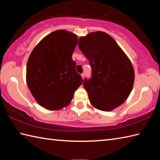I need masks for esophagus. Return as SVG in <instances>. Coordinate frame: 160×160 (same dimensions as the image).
I'll list each match as a JSON object with an SVG mask.
<instances>
[{"label": "esophagus", "instance_id": "esophagus-1", "mask_svg": "<svg viewBox=\"0 0 160 160\" xmlns=\"http://www.w3.org/2000/svg\"><path fill=\"white\" fill-rule=\"evenodd\" d=\"M81 77H82V79H84V73H82V74H81Z\"/></svg>", "mask_w": 160, "mask_h": 160}]
</instances>
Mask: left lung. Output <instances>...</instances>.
<instances>
[{
  "label": "left lung",
  "mask_w": 160,
  "mask_h": 160,
  "mask_svg": "<svg viewBox=\"0 0 160 160\" xmlns=\"http://www.w3.org/2000/svg\"><path fill=\"white\" fill-rule=\"evenodd\" d=\"M78 46L92 69L91 79L83 82L91 105L103 111L120 107L129 96L134 84L135 72L130 59L104 32L81 36Z\"/></svg>",
  "instance_id": "obj_1"
}]
</instances>
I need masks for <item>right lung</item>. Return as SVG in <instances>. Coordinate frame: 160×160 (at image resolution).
<instances>
[{
  "label": "right lung",
  "mask_w": 160,
  "mask_h": 160,
  "mask_svg": "<svg viewBox=\"0 0 160 160\" xmlns=\"http://www.w3.org/2000/svg\"><path fill=\"white\" fill-rule=\"evenodd\" d=\"M77 44L75 33L56 30L40 40L30 54L27 84L37 102L46 109L67 107L82 83L71 58Z\"/></svg>",
  "instance_id": "right-lung-1"
}]
</instances>
